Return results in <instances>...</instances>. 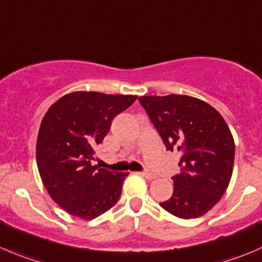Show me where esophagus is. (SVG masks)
<instances>
[{
	"label": "esophagus",
	"instance_id": "1",
	"mask_svg": "<svg viewBox=\"0 0 262 262\" xmlns=\"http://www.w3.org/2000/svg\"><path fill=\"white\" fill-rule=\"evenodd\" d=\"M139 174H141L142 177H144L146 179H148V180H152V179H155V178H156V175L152 174V172H148V171H141Z\"/></svg>",
	"mask_w": 262,
	"mask_h": 262
}]
</instances>
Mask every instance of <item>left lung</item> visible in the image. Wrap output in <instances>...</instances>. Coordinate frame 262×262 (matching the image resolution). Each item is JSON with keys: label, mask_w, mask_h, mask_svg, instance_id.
<instances>
[{"label": "left lung", "mask_w": 262, "mask_h": 262, "mask_svg": "<svg viewBox=\"0 0 262 262\" xmlns=\"http://www.w3.org/2000/svg\"><path fill=\"white\" fill-rule=\"evenodd\" d=\"M167 151H178L180 172L172 195L160 204L180 219L206 214L227 190L234 164V141L223 116L189 96L138 98Z\"/></svg>", "instance_id": "left-lung-1"}]
</instances>
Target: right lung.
<instances>
[{
	"label": "right lung",
	"mask_w": 262,
	"mask_h": 262,
	"mask_svg": "<svg viewBox=\"0 0 262 262\" xmlns=\"http://www.w3.org/2000/svg\"><path fill=\"white\" fill-rule=\"evenodd\" d=\"M136 96L74 92L53 103L37 139V165L51 199L70 215L91 220L110 210L121 194L128 172L92 166L114 118Z\"/></svg>",
	"instance_id": "add662e5"
}]
</instances>
